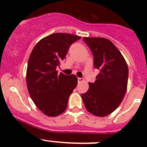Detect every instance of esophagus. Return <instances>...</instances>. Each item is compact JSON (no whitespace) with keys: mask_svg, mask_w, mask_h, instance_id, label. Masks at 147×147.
Segmentation results:
<instances>
[{"mask_svg":"<svg viewBox=\"0 0 147 147\" xmlns=\"http://www.w3.org/2000/svg\"><path fill=\"white\" fill-rule=\"evenodd\" d=\"M78 82H83V81H84V79H82V78H78Z\"/></svg>","mask_w":147,"mask_h":147,"instance_id":"34e87169","label":"esophagus"}]
</instances>
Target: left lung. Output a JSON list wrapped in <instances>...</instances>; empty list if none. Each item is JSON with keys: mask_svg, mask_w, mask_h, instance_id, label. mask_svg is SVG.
<instances>
[{"mask_svg": "<svg viewBox=\"0 0 147 147\" xmlns=\"http://www.w3.org/2000/svg\"><path fill=\"white\" fill-rule=\"evenodd\" d=\"M94 56V66L100 69L94 83L82 94L86 109L97 117H105L115 110L124 99L127 88L129 69L120 51L109 40L83 38Z\"/></svg>", "mask_w": 147, "mask_h": 147, "instance_id": "8db88e82", "label": "left lung"}]
</instances>
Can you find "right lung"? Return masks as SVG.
I'll use <instances>...</instances> for the list:
<instances>
[{
    "label": "right lung",
    "mask_w": 147,
    "mask_h": 147,
    "mask_svg": "<svg viewBox=\"0 0 147 147\" xmlns=\"http://www.w3.org/2000/svg\"><path fill=\"white\" fill-rule=\"evenodd\" d=\"M81 37L57 32L42 38L32 49L28 63L26 82L37 107L48 117L65 112L68 99L78 84L75 75L57 73L56 68L70 45Z\"/></svg>",
    "instance_id": "obj_1"
}]
</instances>
